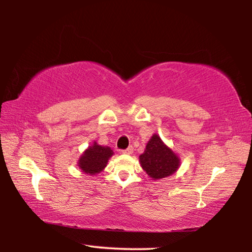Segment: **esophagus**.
I'll list each match as a JSON object with an SVG mask.
<instances>
[{
	"mask_svg": "<svg viewBox=\"0 0 252 252\" xmlns=\"http://www.w3.org/2000/svg\"><path fill=\"white\" fill-rule=\"evenodd\" d=\"M132 152H133V148L132 147H129L127 149H126V150H122V153H125V155H131Z\"/></svg>",
	"mask_w": 252,
	"mask_h": 252,
	"instance_id": "34e87169",
	"label": "esophagus"
}]
</instances>
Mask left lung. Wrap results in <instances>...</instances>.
<instances>
[{"mask_svg": "<svg viewBox=\"0 0 252 252\" xmlns=\"http://www.w3.org/2000/svg\"><path fill=\"white\" fill-rule=\"evenodd\" d=\"M142 169L152 180L172 176L180 168V157L162 141L157 133L149 140L144 152L139 157Z\"/></svg>", "mask_w": 252, "mask_h": 252, "instance_id": "8db88e82", "label": "left lung"}]
</instances>
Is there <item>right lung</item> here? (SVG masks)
<instances>
[{
    "instance_id": "obj_1",
    "label": "right lung",
    "mask_w": 252,
    "mask_h": 252,
    "mask_svg": "<svg viewBox=\"0 0 252 252\" xmlns=\"http://www.w3.org/2000/svg\"><path fill=\"white\" fill-rule=\"evenodd\" d=\"M114 155L110 147H103L93 141L90 147L85 149L78 160V167L81 171L90 176L103 171L108 164L109 159Z\"/></svg>"
}]
</instances>
